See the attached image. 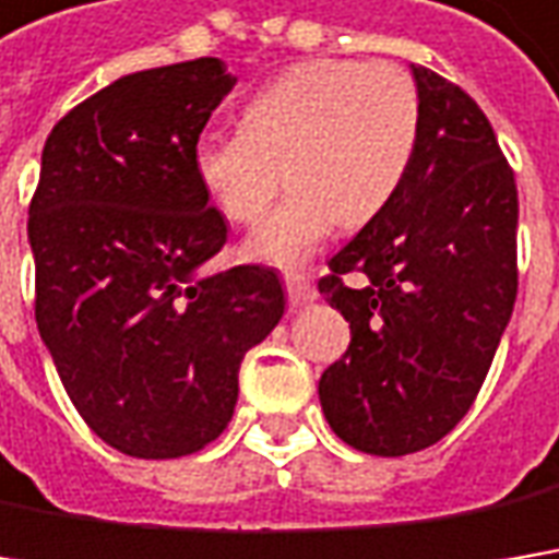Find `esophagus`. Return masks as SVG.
<instances>
[{"instance_id": "1", "label": "esophagus", "mask_w": 559, "mask_h": 559, "mask_svg": "<svg viewBox=\"0 0 559 559\" xmlns=\"http://www.w3.org/2000/svg\"><path fill=\"white\" fill-rule=\"evenodd\" d=\"M284 287H287V304L294 310H300V307H307V304L316 300V290H312V284L304 275H287Z\"/></svg>"}]
</instances>
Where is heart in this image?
Masks as SVG:
<instances>
[{
	"label": "heart",
	"instance_id": "b5f03b06",
	"mask_svg": "<svg viewBox=\"0 0 559 559\" xmlns=\"http://www.w3.org/2000/svg\"><path fill=\"white\" fill-rule=\"evenodd\" d=\"M420 135V94L392 62L310 59L249 94L240 129L205 132L192 170L205 199L234 224H255L243 255L297 269L342 221L377 217L408 177Z\"/></svg>",
	"mask_w": 559,
	"mask_h": 559
}]
</instances>
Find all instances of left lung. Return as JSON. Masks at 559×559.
Returning a JSON list of instances; mask_svg holds the SVG:
<instances>
[{
	"label": "left lung",
	"instance_id": "left-lung-1",
	"mask_svg": "<svg viewBox=\"0 0 559 559\" xmlns=\"http://www.w3.org/2000/svg\"><path fill=\"white\" fill-rule=\"evenodd\" d=\"M411 72L420 135L408 177L319 281L350 322L319 402L329 427L370 455L420 452L468 414L519 290V192L493 126L459 84Z\"/></svg>",
	"mask_w": 559,
	"mask_h": 559
}]
</instances>
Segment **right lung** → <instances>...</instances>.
<instances>
[{"instance_id":"1","label":"right lung","mask_w":559,"mask_h":559,"mask_svg":"<svg viewBox=\"0 0 559 559\" xmlns=\"http://www.w3.org/2000/svg\"><path fill=\"white\" fill-rule=\"evenodd\" d=\"M234 84L214 56L122 75L52 126L40 157L37 329L84 424L135 459L217 440L243 354L284 316L275 269L202 275L227 224L192 148Z\"/></svg>"}]
</instances>
